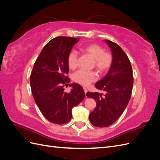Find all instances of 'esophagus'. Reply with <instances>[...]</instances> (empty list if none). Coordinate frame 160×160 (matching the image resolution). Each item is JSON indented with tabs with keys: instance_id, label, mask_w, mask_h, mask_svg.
<instances>
[{
	"instance_id": "1",
	"label": "esophagus",
	"mask_w": 160,
	"mask_h": 160,
	"mask_svg": "<svg viewBox=\"0 0 160 160\" xmlns=\"http://www.w3.org/2000/svg\"><path fill=\"white\" fill-rule=\"evenodd\" d=\"M83 89H84V92H85V93L86 94V93H87V92H88V89H87L86 88H83Z\"/></svg>"
}]
</instances>
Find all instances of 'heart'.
<instances>
[{
  "label": "heart",
  "instance_id": "1",
  "mask_svg": "<svg viewBox=\"0 0 160 160\" xmlns=\"http://www.w3.org/2000/svg\"><path fill=\"white\" fill-rule=\"evenodd\" d=\"M81 51L88 54L93 60L95 68L100 72L108 71L113 63V56L109 52H105L103 48L97 44H89L80 48ZM77 53L71 51L67 56V65L71 69H75L77 63ZM72 79L81 85H88L97 79L93 71L79 70L72 75Z\"/></svg>",
  "mask_w": 160,
  "mask_h": 160
}]
</instances>
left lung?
<instances>
[{
    "label": "left lung",
    "mask_w": 160,
    "mask_h": 160,
    "mask_svg": "<svg viewBox=\"0 0 160 160\" xmlns=\"http://www.w3.org/2000/svg\"><path fill=\"white\" fill-rule=\"evenodd\" d=\"M105 41L112 53L113 63L108 74L95 84V88L104 91V95L98 92L86 93L97 103L89 114V120L98 128L109 127L119 119L130 100L133 85L132 67L127 55L118 44Z\"/></svg>",
    "instance_id": "1"
}]
</instances>
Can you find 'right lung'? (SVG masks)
Masks as SVG:
<instances>
[{"instance_id": "right-lung-1", "label": "right lung", "mask_w": 160, "mask_h": 160, "mask_svg": "<svg viewBox=\"0 0 160 160\" xmlns=\"http://www.w3.org/2000/svg\"><path fill=\"white\" fill-rule=\"evenodd\" d=\"M79 38L57 37L47 43L37 57L30 77L33 98L49 122L64 124L71 121L72 109L85 98L83 88L72 83L70 93L64 85L70 80L67 56Z\"/></svg>"}]
</instances>
